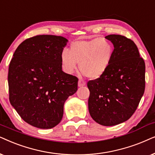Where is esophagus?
<instances>
[{"label":"esophagus","mask_w":155,"mask_h":155,"mask_svg":"<svg viewBox=\"0 0 155 155\" xmlns=\"http://www.w3.org/2000/svg\"><path fill=\"white\" fill-rule=\"evenodd\" d=\"M86 85V82L83 81V80L81 79H79V82H78V86H79V87H81V86H84Z\"/></svg>","instance_id":"34e87169"}]
</instances>
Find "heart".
<instances>
[{"label": "heart", "mask_w": 155, "mask_h": 155, "mask_svg": "<svg viewBox=\"0 0 155 155\" xmlns=\"http://www.w3.org/2000/svg\"><path fill=\"white\" fill-rule=\"evenodd\" d=\"M114 48L109 41L102 38L75 41L70 45L69 51L64 49L60 61L64 71L71 74L79 63L82 74L92 79L102 77L110 67Z\"/></svg>", "instance_id": "b5f03b06"}]
</instances>
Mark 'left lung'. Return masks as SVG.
<instances>
[{"label": "left lung", "mask_w": 155, "mask_h": 155, "mask_svg": "<svg viewBox=\"0 0 155 155\" xmlns=\"http://www.w3.org/2000/svg\"><path fill=\"white\" fill-rule=\"evenodd\" d=\"M105 38L114 47L112 62L102 77L88 82V106L96 123L113 126L127 120L137 109L145 91V64L130 39L119 35Z\"/></svg>", "instance_id": "obj_1"}]
</instances>
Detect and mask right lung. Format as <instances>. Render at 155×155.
<instances>
[{"label":"right lung","mask_w":155,"mask_h":155,"mask_svg":"<svg viewBox=\"0 0 155 155\" xmlns=\"http://www.w3.org/2000/svg\"><path fill=\"white\" fill-rule=\"evenodd\" d=\"M67 42L61 36L32 37L18 47L10 61V104L23 120L38 128L58 125L66 100L77 91V78L61 68L60 54Z\"/></svg>","instance_id":"obj_1"}]
</instances>
